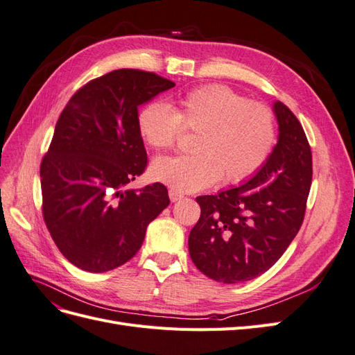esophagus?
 <instances>
[{"mask_svg":"<svg viewBox=\"0 0 355 355\" xmlns=\"http://www.w3.org/2000/svg\"><path fill=\"white\" fill-rule=\"evenodd\" d=\"M168 197H170V200L171 201H178V200H180L182 197H184V194H180V192L179 191H176V189H173V188H171V189H168Z\"/></svg>","mask_w":355,"mask_h":355,"instance_id":"1","label":"esophagus"}]
</instances>
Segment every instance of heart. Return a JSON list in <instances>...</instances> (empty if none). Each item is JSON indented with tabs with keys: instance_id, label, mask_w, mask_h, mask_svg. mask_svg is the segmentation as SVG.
<instances>
[{
	"instance_id": "b5f03b06",
	"label": "heart",
	"mask_w": 355,
	"mask_h": 355,
	"mask_svg": "<svg viewBox=\"0 0 355 355\" xmlns=\"http://www.w3.org/2000/svg\"><path fill=\"white\" fill-rule=\"evenodd\" d=\"M198 132L196 153L159 157L153 178L179 192L200 191L222 179L240 184L252 178L270 158L275 139V118L261 102L211 84L194 89L178 99L176 110L166 102L146 103L137 114V130L155 149L175 146L182 132Z\"/></svg>"
}]
</instances>
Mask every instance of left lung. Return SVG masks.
<instances>
[{"label": "left lung", "instance_id": "1", "mask_svg": "<svg viewBox=\"0 0 355 355\" xmlns=\"http://www.w3.org/2000/svg\"><path fill=\"white\" fill-rule=\"evenodd\" d=\"M278 142L244 185L197 197L201 216L189 234V254L214 282L235 284L262 275L280 259L304 222L313 154L296 115L274 103Z\"/></svg>", "mask_w": 355, "mask_h": 355}]
</instances>
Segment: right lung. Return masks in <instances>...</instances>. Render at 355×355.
I'll list each match as a JSON object with an SVG mask.
<instances>
[{
	"mask_svg": "<svg viewBox=\"0 0 355 355\" xmlns=\"http://www.w3.org/2000/svg\"><path fill=\"white\" fill-rule=\"evenodd\" d=\"M171 87L154 72L115 69L84 84L59 116L40 167L42 218L60 253L84 271L130 261L149 222L168 206L159 182L125 187L148 164L139 106Z\"/></svg>",
	"mask_w": 355,
	"mask_h": 355,
	"instance_id": "add662e5",
	"label": "right lung"
}]
</instances>
